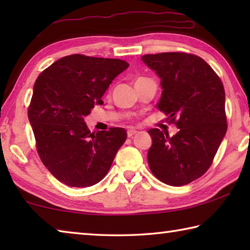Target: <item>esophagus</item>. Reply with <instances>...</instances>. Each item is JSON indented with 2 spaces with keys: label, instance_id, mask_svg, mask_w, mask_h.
<instances>
[{
  "label": "esophagus",
  "instance_id": "obj_1",
  "mask_svg": "<svg viewBox=\"0 0 250 250\" xmlns=\"http://www.w3.org/2000/svg\"><path fill=\"white\" fill-rule=\"evenodd\" d=\"M137 133H138L137 130H129V131H128V137H129V138H133L134 135L137 134Z\"/></svg>",
  "mask_w": 250,
  "mask_h": 250
}]
</instances>
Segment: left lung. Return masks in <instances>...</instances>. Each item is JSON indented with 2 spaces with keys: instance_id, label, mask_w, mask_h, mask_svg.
<instances>
[{
  "instance_id": "8db88e82",
  "label": "left lung",
  "mask_w": 250,
  "mask_h": 250,
  "mask_svg": "<svg viewBox=\"0 0 250 250\" xmlns=\"http://www.w3.org/2000/svg\"><path fill=\"white\" fill-rule=\"evenodd\" d=\"M143 62L161 78L162 95L156 104L174 122L179 132L150 129L147 162L156 179L181 186L208 170L225 137V90L222 80L196 55H143Z\"/></svg>"
}]
</instances>
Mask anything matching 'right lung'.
Returning <instances> with one entry per match:
<instances>
[{
	"mask_svg": "<svg viewBox=\"0 0 250 250\" xmlns=\"http://www.w3.org/2000/svg\"><path fill=\"white\" fill-rule=\"evenodd\" d=\"M129 67L121 59L65 56L46 68L34 84L28 120L39 155L58 181L87 188L107 174L126 139L124 128L90 132L83 118L110 83Z\"/></svg>",
	"mask_w": 250,
	"mask_h": 250,
	"instance_id": "obj_1",
	"label": "right lung"
}]
</instances>
